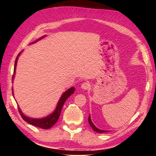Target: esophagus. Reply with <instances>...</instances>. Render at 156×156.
<instances>
[{"instance_id":"obj_1","label":"esophagus","mask_w":156,"mask_h":156,"mask_svg":"<svg viewBox=\"0 0 156 156\" xmlns=\"http://www.w3.org/2000/svg\"><path fill=\"white\" fill-rule=\"evenodd\" d=\"M89 87H90V84H89V83H87V82L83 83L81 84V88L83 89V90H87V89H89Z\"/></svg>"}]
</instances>
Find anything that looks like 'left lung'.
Returning <instances> with one entry per match:
<instances>
[{
  "label": "left lung",
  "instance_id": "obj_1",
  "mask_svg": "<svg viewBox=\"0 0 156 156\" xmlns=\"http://www.w3.org/2000/svg\"><path fill=\"white\" fill-rule=\"evenodd\" d=\"M88 121H89V125H90V126H91V128L94 129V131H96V132H98V133H105V132H108L107 131H104V130H100V129H98L96 126H95L94 124H93V122H92V121H91V117H90V115H89V118H88Z\"/></svg>",
  "mask_w": 156,
  "mask_h": 156
}]
</instances>
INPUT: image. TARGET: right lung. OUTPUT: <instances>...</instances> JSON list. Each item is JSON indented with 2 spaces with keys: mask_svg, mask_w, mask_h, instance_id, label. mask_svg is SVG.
<instances>
[{
  "mask_svg": "<svg viewBox=\"0 0 156 156\" xmlns=\"http://www.w3.org/2000/svg\"><path fill=\"white\" fill-rule=\"evenodd\" d=\"M20 54H18V56H19ZM18 56L16 58V61H15V65H14V73H15V69H16V63H17V59H18ZM12 78H14V76H12ZM75 88L74 87H72L69 89H68L67 91H66L64 94H62V96L60 98L58 102L56 109L55 110V112L50 114L49 115L47 116V117H45L44 118H41V119H34V118H31L27 117L25 116L23 113L21 112L20 109L18 107V111H19L20 115H21V117L23 120H24L25 122H27L28 123L31 124L34 126H36L37 127L39 128H42L43 129H48L49 128H51L52 126H54L55 124L56 123V122L58 120V118L60 117V113H61V110L63 105H64L65 102L66 101L69 97L71 95L73 94L74 92Z\"/></svg>",
  "mask_w": 156,
  "mask_h": 156,
  "instance_id": "1",
  "label": "right lung"
}]
</instances>
